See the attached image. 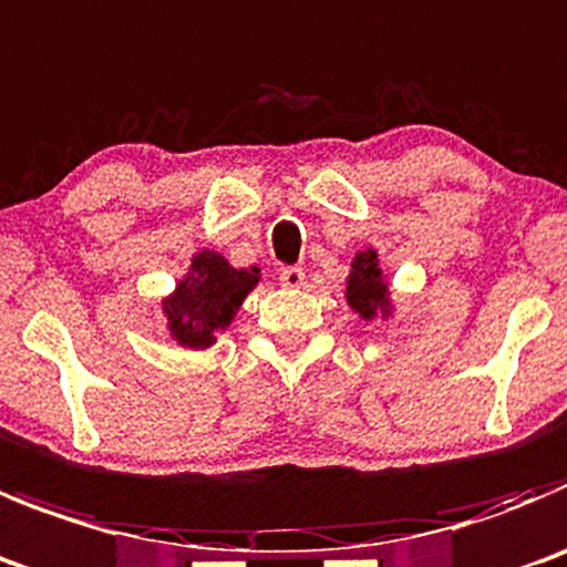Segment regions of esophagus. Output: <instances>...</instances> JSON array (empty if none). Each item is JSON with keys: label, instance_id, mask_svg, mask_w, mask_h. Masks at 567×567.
<instances>
[{"label": "esophagus", "instance_id": "34e87169", "mask_svg": "<svg viewBox=\"0 0 567 567\" xmlns=\"http://www.w3.org/2000/svg\"><path fill=\"white\" fill-rule=\"evenodd\" d=\"M303 280H306V272L300 267H284V269H280V287L300 289V287H303Z\"/></svg>", "mask_w": 567, "mask_h": 567}]
</instances>
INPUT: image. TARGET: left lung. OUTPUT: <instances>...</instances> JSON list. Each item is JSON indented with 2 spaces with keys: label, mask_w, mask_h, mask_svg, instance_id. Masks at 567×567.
<instances>
[{
  "label": "left lung",
  "mask_w": 567,
  "mask_h": 567,
  "mask_svg": "<svg viewBox=\"0 0 567 567\" xmlns=\"http://www.w3.org/2000/svg\"><path fill=\"white\" fill-rule=\"evenodd\" d=\"M346 300L362 320H385L393 315L391 287H388L382 267H379V256L373 247L360 249L351 261V275L346 280Z\"/></svg>",
  "instance_id": "left-lung-1"
}]
</instances>
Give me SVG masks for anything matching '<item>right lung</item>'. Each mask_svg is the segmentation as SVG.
<instances>
[{
	"instance_id": "right-lung-1",
	"label": "right lung",
	"mask_w": 567,
	"mask_h": 567,
	"mask_svg": "<svg viewBox=\"0 0 567 567\" xmlns=\"http://www.w3.org/2000/svg\"><path fill=\"white\" fill-rule=\"evenodd\" d=\"M261 269H236L225 256L202 249L190 258L188 272L163 300L171 340L182 348H210L216 334L236 320L244 298L258 287Z\"/></svg>"
}]
</instances>
